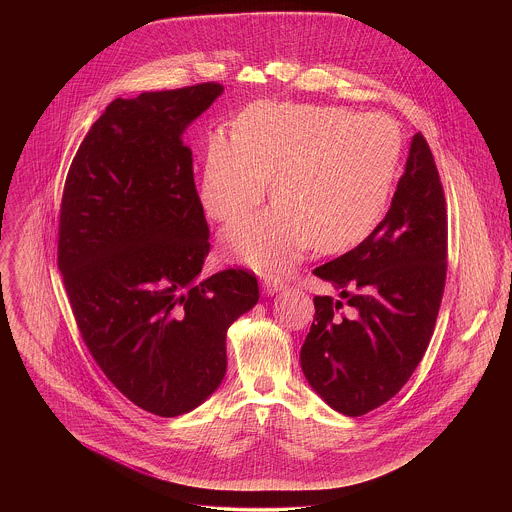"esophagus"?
<instances>
[{"mask_svg":"<svg viewBox=\"0 0 512 512\" xmlns=\"http://www.w3.org/2000/svg\"><path fill=\"white\" fill-rule=\"evenodd\" d=\"M284 288V280L280 278H266L264 280V292L268 295H274L276 292H280Z\"/></svg>","mask_w":512,"mask_h":512,"instance_id":"1","label":"esophagus"}]
</instances>
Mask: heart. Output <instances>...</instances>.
Here are the masks:
<instances>
[{
  "mask_svg": "<svg viewBox=\"0 0 512 512\" xmlns=\"http://www.w3.org/2000/svg\"><path fill=\"white\" fill-rule=\"evenodd\" d=\"M402 153L396 122L339 106L262 102L238 118V134L217 132L205 149L199 187L209 217H244L270 187L276 207L224 232L240 262L278 272L313 242L339 252L382 217Z\"/></svg>",
  "mask_w": 512,
  "mask_h": 512,
  "instance_id": "1",
  "label": "heart"
}]
</instances>
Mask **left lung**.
I'll return each instance as SVG.
<instances>
[{
    "instance_id": "obj_1",
    "label": "left lung",
    "mask_w": 512,
    "mask_h": 512,
    "mask_svg": "<svg viewBox=\"0 0 512 512\" xmlns=\"http://www.w3.org/2000/svg\"><path fill=\"white\" fill-rule=\"evenodd\" d=\"M313 274L339 295L313 297L301 368L331 408L357 418L410 380L434 335L445 288V195L420 132L386 217L359 246Z\"/></svg>"
}]
</instances>
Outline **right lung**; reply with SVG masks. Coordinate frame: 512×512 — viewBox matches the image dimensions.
<instances>
[{
    "label": "right lung",
    "instance_id": "add662e5",
    "mask_svg": "<svg viewBox=\"0 0 512 512\" xmlns=\"http://www.w3.org/2000/svg\"><path fill=\"white\" fill-rule=\"evenodd\" d=\"M219 82L116 98L67 173L57 264L94 363L136 406L161 418L197 408L226 372V329L260 290L254 272L201 280L209 224L183 130Z\"/></svg>",
    "mask_w": 512,
    "mask_h": 512
}]
</instances>
